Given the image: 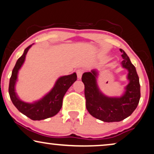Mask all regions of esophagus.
<instances>
[{
  "instance_id": "34e87169",
  "label": "esophagus",
  "mask_w": 154,
  "mask_h": 154,
  "mask_svg": "<svg viewBox=\"0 0 154 154\" xmlns=\"http://www.w3.org/2000/svg\"><path fill=\"white\" fill-rule=\"evenodd\" d=\"M84 73V70L82 69H79L76 71V74L77 75V78L78 79H81L82 76V74Z\"/></svg>"
}]
</instances>
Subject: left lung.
Masks as SVG:
<instances>
[{
  "instance_id": "left-lung-1",
  "label": "left lung",
  "mask_w": 154,
  "mask_h": 154,
  "mask_svg": "<svg viewBox=\"0 0 154 154\" xmlns=\"http://www.w3.org/2000/svg\"><path fill=\"white\" fill-rule=\"evenodd\" d=\"M122 66L128 69L129 85L126 87L125 94L120 98H111L104 96L97 85V72H85L82 81L85 85L86 108L94 117L104 122H120L127 118L137 107L141 97L139 78L136 67L131 63L129 57L123 50Z\"/></svg>"
}]
</instances>
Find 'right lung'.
<instances>
[{
    "label": "right lung",
    "instance_id": "right-lung-1",
    "mask_svg": "<svg viewBox=\"0 0 154 154\" xmlns=\"http://www.w3.org/2000/svg\"><path fill=\"white\" fill-rule=\"evenodd\" d=\"M31 45L25 48L24 53L17 60L10 79L8 91L11 100L14 106L28 118L32 120H42L52 117L60 112L63 106V97L68 89L77 80V75L73 73L60 77L56 82L53 89L41 100L32 104H28L19 100L15 92V84L19 69L24 63L25 55Z\"/></svg>",
    "mask_w": 154,
    "mask_h": 154
}]
</instances>
